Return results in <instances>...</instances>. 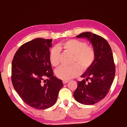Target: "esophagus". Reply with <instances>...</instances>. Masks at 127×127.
<instances>
[{"instance_id":"1","label":"esophagus","mask_w":127,"mask_h":127,"mask_svg":"<svg viewBox=\"0 0 127 127\" xmlns=\"http://www.w3.org/2000/svg\"><path fill=\"white\" fill-rule=\"evenodd\" d=\"M62 82H63V84H67V83H68L69 81H66V80H64L63 81H62Z\"/></svg>"}]
</instances>
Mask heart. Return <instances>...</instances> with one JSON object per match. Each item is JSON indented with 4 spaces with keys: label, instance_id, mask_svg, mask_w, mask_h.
Segmentation results:
<instances>
[{
    "label": "heart",
    "instance_id": "heart-1",
    "mask_svg": "<svg viewBox=\"0 0 127 127\" xmlns=\"http://www.w3.org/2000/svg\"><path fill=\"white\" fill-rule=\"evenodd\" d=\"M59 49L73 55L72 64H77L69 66H61L56 70V76L62 80H69L75 77L81 73V67L82 71H86L95 61V53L93 47L87 45L84 41L72 39L59 43L58 48L54 47L50 50L49 61L52 66L54 67L58 66L60 64Z\"/></svg>",
    "mask_w": 127,
    "mask_h": 127
}]
</instances>
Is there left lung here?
<instances>
[{
    "instance_id": "8db88e82",
    "label": "left lung",
    "mask_w": 127,
    "mask_h": 127,
    "mask_svg": "<svg viewBox=\"0 0 127 127\" xmlns=\"http://www.w3.org/2000/svg\"><path fill=\"white\" fill-rule=\"evenodd\" d=\"M76 37L90 40L94 49L95 58L91 66L81 76L86 79L78 81L73 96L81 104L93 105L104 99L113 82L115 74L113 55L108 42L101 36L87 32ZM88 79L90 81L87 83Z\"/></svg>"
}]
</instances>
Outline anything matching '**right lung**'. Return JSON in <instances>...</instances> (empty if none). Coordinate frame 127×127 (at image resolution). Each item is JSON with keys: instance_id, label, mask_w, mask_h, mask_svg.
Here are the masks:
<instances>
[{"instance_id": "1", "label": "right lung", "mask_w": 127, "mask_h": 127, "mask_svg": "<svg viewBox=\"0 0 127 127\" xmlns=\"http://www.w3.org/2000/svg\"><path fill=\"white\" fill-rule=\"evenodd\" d=\"M52 42L36 38L26 42L19 48L12 61L14 89L25 103L36 109L54 105L64 86L61 79L53 75L49 59Z\"/></svg>"}]
</instances>
